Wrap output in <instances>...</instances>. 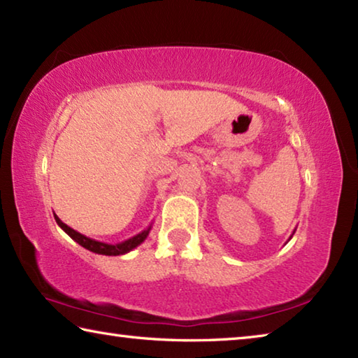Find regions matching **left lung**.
Here are the masks:
<instances>
[{"label": "left lung", "instance_id": "obj_1", "mask_svg": "<svg viewBox=\"0 0 358 358\" xmlns=\"http://www.w3.org/2000/svg\"><path fill=\"white\" fill-rule=\"evenodd\" d=\"M290 238H292V237H290Z\"/></svg>", "mask_w": 358, "mask_h": 358}]
</instances>
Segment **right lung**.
Here are the masks:
<instances>
[{"mask_svg": "<svg viewBox=\"0 0 358 358\" xmlns=\"http://www.w3.org/2000/svg\"><path fill=\"white\" fill-rule=\"evenodd\" d=\"M55 221H57L58 226L62 227L72 240L77 241V243L83 246L85 250L96 252V254H102V256H121V254H126V252L132 251L134 248L141 245L142 241H145V238L148 237V234L151 230V226H150L145 230H142L141 234H137V235H134V237L121 241V243L108 245V243H104V241H98V240H93L90 237H85V235H82L80 232H77V230H74L69 226H66V224L62 220H59L57 215H55Z\"/></svg>", "mask_w": 358, "mask_h": 358, "instance_id": "obj_1", "label": "right lung"}]
</instances>
